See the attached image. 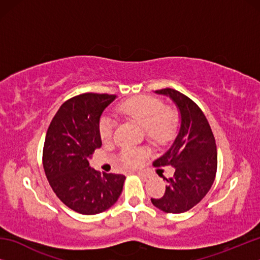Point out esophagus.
I'll return each instance as SVG.
<instances>
[{
    "label": "esophagus",
    "instance_id": "34e87169",
    "mask_svg": "<svg viewBox=\"0 0 260 260\" xmlns=\"http://www.w3.org/2000/svg\"><path fill=\"white\" fill-rule=\"evenodd\" d=\"M138 175H139L141 179H143V180H147L148 179V175L144 174L143 172H138Z\"/></svg>",
    "mask_w": 260,
    "mask_h": 260
}]
</instances>
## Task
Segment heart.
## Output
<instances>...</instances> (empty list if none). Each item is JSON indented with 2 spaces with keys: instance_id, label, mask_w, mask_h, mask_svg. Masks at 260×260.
Returning <instances> with one entry per match:
<instances>
[{
  "instance_id": "b5f03b06",
  "label": "heart",
  "mask_w": 260,
  "mask_h": 260,
  "mask_svg": "<svg viewBox=\"0 0 260 260\" xmlns=\"http://www.w3.org/2000/svg\"><path fill=\"white\" fill-rule=\"evenodd\" d=\"M119 112L135 120L146 129L147 134L156 141H165L170 138L177 126V116L172 110L165 109L161 101L149 96L127 100L119 105ZM114 120L105 114L100 120L99 132L104 142L112 139ZM146 150L141 148L128 147L122 149L120 160L125 166H135L146 156Z\"/></svg>"
}]
</instances>
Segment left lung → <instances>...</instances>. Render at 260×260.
I'll return each instance as SVG.
<instances>
[{
	"instance_id": "8db88e82",
	"label": "left lung",
	"mask_w": 260,
	"mask_h": 260,
	"mask_svg": "<svg viewBox=\"0 0 260 260\" xmlns=\"http://www.w3.org/2000/svg\"><path fill=\"white\" fill-rule=\"evenodd\" d=\"M170 98L178 109L180 125L171 147L153 161L155 166L171 165L175 170L167 179L166 191L151 203L167 213H182L204 199L217 172V147L208 120L196 103L175 89L156 90Z\"/></svg>"
}]
</instances>
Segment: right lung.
<instances>
[{"mask_svg": "<svg viewBox=\"0 0 260 260\" xmlns=\"http://www.w3.org/2000/svg\"><path fill=\"white\" fill-rule=\"evenodd\" d=\"M116 95L87 93L59 108L47 131L43 169L52 190L70 209L98 214L116 203L125 175L101 173L89 167L95 149L101 148L99 126Z\"/></svg>", "mask_w": 260, "mask_h": 260, "instance_id": "1", "label": "right lung"}]
</instances>
